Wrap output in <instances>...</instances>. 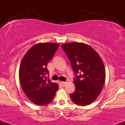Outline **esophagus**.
Wrapping results in <instances>:
<instances>
[{
  "label": "esophagus",
  "instance_id": "obj_1",
  "mask_svg": "<svg viewBox=\"0 0 125 125\" xmlns=\"http://www.w3.org/2000/svg\"><path fill=\"white\" fill-rule=\"evenodd\" d=\"M60 83L61 84L62 86H64L66 84V82H60Z\"/></svg>",
  "mask_w": 125,
  "mask_h": 125
}]
</instances>
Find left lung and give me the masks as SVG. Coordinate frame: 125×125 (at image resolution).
Instances as JSON below:
<instances>
[{
  "instance_id": "obj_1",
  "label": "left lung",
  "mask_w": 125,
  "mask_h": 125,
  "mask_svg": "<svg viewBox=\"0 0 125 125\" xmlns=\"http://www.w3.org/2000/svg\"><path fill=\"white\" fill-rule=\"evenodd\" d=\"M71 61L76 74L75 91L70 94L75 104L86 106L92 103L101 92L105 81L104 66L99 54L83 43L72 42L62 45Z\"/></svg>"
}]
</instances>
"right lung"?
<instances>
[{"instance_id": "add662e5", "label": "right lung", "mask_w": 125, "mask_h": 125, "mask_svg": "<svg viewBox=\"0 0 125 125\" xmlns=\"http://www.w3.org/2000/svg\"><path fill=\"white\" fill-rule=\"evenodd\" d=\"M54 43H40L33 46L25 54L20 64L19 76L21 85L26 96L39 106L49 104L59 88L45 76L49 74L48 62L59 48Z\"/></svg>"}]
</instances>
